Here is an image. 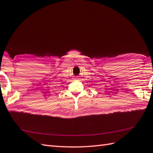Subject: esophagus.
Here are the masks:
<instances>
[{"instance_id": "34e87169", "label": "esophagus", "mask_w": 153, "mask_h": 153, "mask_svg": "<svg viewBox=\"0 0 153 153\" xmlns=\"http://www.w3.org/2000/svg\"><path fill=\"white\" fill-rule=\"evenodd\" d=\"M76 79H77V78H76Z\"/></svg>"}]
</instances>
